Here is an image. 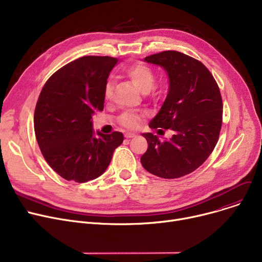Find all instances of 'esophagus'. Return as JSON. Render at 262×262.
Segmentation results:
<instances>
[{"mask_svg":"<svg viewBox=\"0 0 262 262\" xmlns=\"http://www.w3.org/2000/svg\"><path fill=\"white\" fill-rule=\"evenodd\" d=\"M124 136H125V138H134V137H136V134H134V133H126Z\"/></svg>","mask_w":262,"mask_h":262,"instance_id":"34e87169","label":"esophagus"}]
</instances>
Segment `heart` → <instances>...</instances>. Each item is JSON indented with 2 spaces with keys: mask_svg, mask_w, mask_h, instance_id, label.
<instances>
[{
  "mask_svg": "<svg viewBox=\"0 0 262 262\" xmlns=\"http://www.w3.org/2000/svg\"><path fill=\"white\" fill-rule=\"evenodd\" d=\"M126 75L140 92L147 93L150 90H153L154 98H158L160 95V90L154 87L155 73L153 71V69H150L148 66L144 63H136L127 69ZM105 96L108 100L112 99L113 96V84L110 81L106 84ZM142 118L143 116L139 113L126 112L120 116L119 123L122 126L128 129H136L139 127Z\"/></svg>",
  "mask_w": 262,
  "mask_h": 262,
  "instance_id": "heart-1",
  "label": "heart"
}]
</instances>
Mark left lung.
<instances>
[{"mask_svg": "<svg viewBox=\"0 0 262 262\" xmlns=\"http://www.w3.org/2000/svg\"><path fill=\"white\" fill-rule=\"evenodd\" d=\"M162 67L169 77V92L148 126L173 130L160 141L145 133L143 168L161 178H178L196 170L209 157L222 126L223 104L212 74L201 61L177 51H164L144 58Z\"/></svg>", "mask_w": 262, "mask_h": 262, "instance_id": "obj_1", "label": "left lung"}]
</instances>
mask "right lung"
Here are the masks:
<instances>
[{
	"mask_svg": "<svg viewBox=\"0 0 262 262\" xmlns=\"http://www.w3.org/2000/svg\"><path fill=\"white\" fill-rule=\"evenodd\" d=\"M118 59L84 56L60 68L46 82L35 108L36 139L49 166L67 181L86 183L101 176L123 134L92 128L102 112L105 87Z\"/></svg>",
	"mask_w": 262,
	"mask_h": 262,
	"instance_id": "right-lung-1",
	"label": "right lung"
}]
</instances>
